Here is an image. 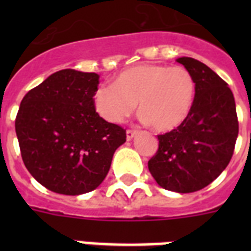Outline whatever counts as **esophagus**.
<instances>
[{
    "instance_id": "obj_1",
    "label": "esophagus",
    "mask_w": 251,
    "mask_h": 251,
    "mask_svg": "<svg viewBox=\"0 0 251 251\" xmlns=\"http://www.w3.org/2000/svg\"><path fill=\"white\" fill-rule=\"evenodd\" d=\"M137 134H138L137 130H127V131H126V139H127V141H131Z\"/></svg>"
}]
</instances>
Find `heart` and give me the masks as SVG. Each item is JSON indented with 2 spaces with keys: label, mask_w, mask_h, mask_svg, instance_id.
I'll list each match as a JSON object with an SVG mask.
<instances>
[{
  "label": "heart",
  "mask_w": 251,
  "mask_h": 251,
  "mask_svg": "<svg viewBox=\"0 0 251 251\" xmlns=\"http://www.w3.org/2000/svg\"><path fill=\"white\" fill-rule=\"evenodd\" d=\"M194 98L195 80L187 69L145 64L121 72L114 83L99 86L94 92V106L105 121L121 124L139 101L142 121L165 133L185 122Z\"/></svg>",
  "instance_id": "1"
}]
</instances>
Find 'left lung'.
<instances>
[{"label": "left lung", "mask_w": 251, "mask_h": 251, "mask_svg": "<svg viewBox=\"0 0 251 251\" xmlns=\"http://www.w3.org/2000/svg\"><path fill=\"white\" fill-rule=\"evenodd\" d=\"M177 62L194 76V104L182 125L157 135L159 150L149 169L165 190L193 193L210 185L229 164L238 121L233 94L214 70L191 57Z\"/></svg>", "instance_id": "left-lung-1"}]
</instances>
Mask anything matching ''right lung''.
Wrapping results in <instances>:
<instances>
[{
  "instance_id": "add662e5",
  "label": "right lung",
  "mask_w": 251,
  "mask_h": 251,
  "mask_svg": "<svg viewBox=\"0 0 251 251\" xmlns=\"http://www.w3.org/2000/svg\"><path fill=\"white\" fill-rule=\"evenodd\" d=\"M96 73L64 69L23 98L15 131L25 168L48 190L80 195L109 172L114 151L126 142L121 126L96 113Z\"/></svg>"
}]
</instances>
